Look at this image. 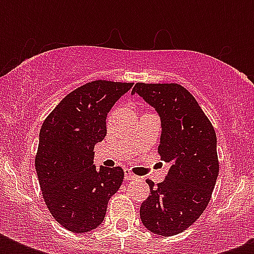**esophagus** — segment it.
<instances>
[{"instance_id":"obj_1","label":"esophagus","mask_w":254,"mask_h":254,"mask_svg":"<svg viewBox=\"0 0 254 254\" xmlns=\"http://www.w3.org/2000/svg\"><path fill=\"white\" fill-rule=\"evenodd\" d=\"M135 178H137V175L131 173L130 170H125V179L127 181H131V179H135Z\"/></svg>"}]
</instances>
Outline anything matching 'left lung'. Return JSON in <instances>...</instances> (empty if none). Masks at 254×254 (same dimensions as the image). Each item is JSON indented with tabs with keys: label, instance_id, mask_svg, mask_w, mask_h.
<instances>
[{
	"label": "left lung",
	"instance_id": "8db88e82",
	"mask_svg": "<svg viewBox=\"0 0 254 254\" xmlns=\"http://www.w3.org/2000/svg\"><path fill=\"white\" fill-rule=\"evenodd\" d=\"M139 95L161 119L158 153L170 163L166 179L150 187L139 216L150 232L174 236L199 219L208 205L219 175L216 133L199 104L185 87L137 83Z\"/></svg>",
	"mask_w": 254,
	"mask_h": 254
}]
</instances>
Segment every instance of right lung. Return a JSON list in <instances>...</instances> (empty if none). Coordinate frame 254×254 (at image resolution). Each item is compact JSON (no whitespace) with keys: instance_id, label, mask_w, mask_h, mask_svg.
Wrapping results in <instances>:
<instances>
[{"instance_id":"add662e5","label":"right lung","mask_w":254,"mask_h":254,"mask_svg":"<svg viewBox=\"0 0 254 254\" xmlns=\"http://www.w3.org/2000/svg\"><path fill=\"white\" fill-rule=\"evenodd\" d=\"M133 83L96 80L58 104L39 131L35 170L55 220L75 233L97 228L124 179L121 167L96 169L95 145L107 135V116Z\"/></svg>"}]
</instances>
